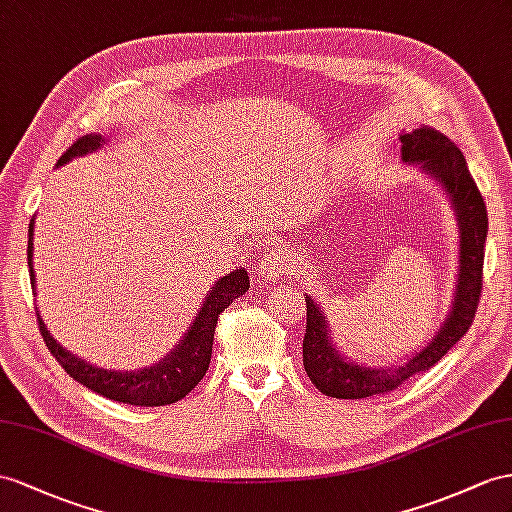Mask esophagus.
<instances>
[{
  "mask_svg": "<svg viewBox=\"0 0 512 512\" xmlns=\"http://www.w3.org/2000/svg\"><path fill=\"white\" fill-rule=\"evenodd\" d=\"M285 270H287V259L283 257V253L281 251H270L259 259L257 277H259L261 283L277 281Z\"/></svg>",
  "mask_w": 512,
  "mask_h": 512,
  "instance_id": "1",
  "label": "esophagus"
}]
</instances>
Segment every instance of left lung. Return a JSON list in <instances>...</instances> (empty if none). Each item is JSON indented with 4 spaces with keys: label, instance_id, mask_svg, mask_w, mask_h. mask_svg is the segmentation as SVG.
I'll return each mask as SVG.
<instances>
[{
    "label": "left lung",
    "instance_id": "8db88e82",
    "mask_svg": "<svg viewBox=\"0 0 512 512\" xmlns=\"http://www.w3.org/2000/svg\"><path fill=\"white\" fill-rule=\"evenodd\" d=\"M400 155L404 164L439 183L456 216L458 272L452 305L435 335L422 348L402 363L378 368V365L352 361L344 352H339L331 337L326 313L311 294H305L307 331L303 339V365L309 381L324 396L361 400L396 389L409 376L435 365L469 331L476 316L489 218L476 181L467 170L465 157L448 136L428 125L417 127L409 134H400Z\"/></svg>",
    "mask_w": 512,
    "mask_h": 512
}]
</instances>
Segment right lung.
Wrapping results in <instances>:
<instances>
[{
  "instance_id": "obj_1",
  "label": "right lung",
  "mask_w": 512,
  "mask_h": 512,
  "mask_svg": "<svg viewBox=\"0 0 512 512\" xmlns=\"http://www.w3.org/2000/svg\"><path fill=\"white\" fill-rule=\"evenodd\" d=\"M101 134H86L77 142H73L69 151L64 153L56 166L71 162L73 157H82L88 153H95L103 147ZM30 238H28V266H30V279L36 290V277L32 266V253H34V218L30 222ZM248 290V274L244 268L233 270L225 277H220L203 300L201 309L196 311L192 324L177 346L168 352L164 359L149 365V368L140 370H106L99 368L95 363H88L80 357H75L71 350L62 348L58 339H54L47 331L43 316L38 313V326L45 344L51 355L62 365L73 381L93 389L103 398H110L114 402L134 404V406H164L173 404L201 383L205 376L209 361H212V344H214V329L218 316L225 311L235 298H240Z\"/></svg>"
}]
</instances>
